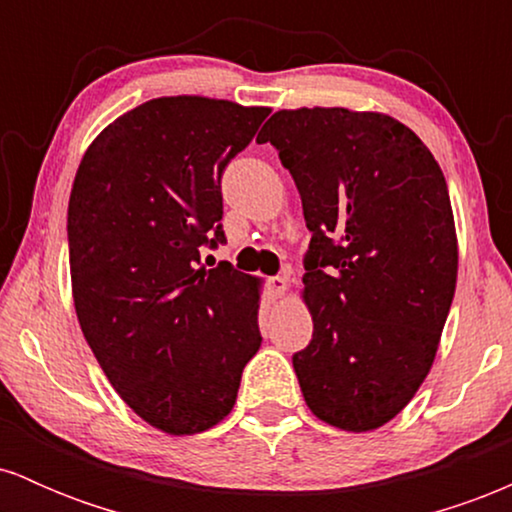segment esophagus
Wrapping results in <instances>:
<instances>
[{
  "instance_id": "34e87169",
  "label": "esophagus",
  "mask_w": 512,
  "mask_h": 512,
  "mask_svg": "<svg viewBox=\"0 0 512 512\" xmlns=\"http://www.w3.org/2000/svg\"><path fill=\"white\" fill-rule=\"evenodd\" d=\"M267 286L274 298H281L286 296V291H289V279H286V276H272V279L267 281Z\"/></svg>"
}]
</instances>
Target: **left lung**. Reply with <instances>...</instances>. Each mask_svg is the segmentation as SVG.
<instances>
[{
    "label": "left lung",
    "mask_w": 512,
    "mask_h": 512,
    "mask_svg": "<svg viewBox=\"0 0 512 512\" xmlns=\"http://www.w3.org/2000/svg\"><path fill=\"white\" fill-rule=\"evenodd\" d=\"M301 192L313 339L293 356L310 411L351 433L385 426L436 358L457 284L448 182L385 113L279 110L262 127ZM260 142V137H257Z\"/></svg>",
    "instance_id": "left-lung-1"
}]
</instances>
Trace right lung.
<instances>
[{
	"label": "right lung",
	"mask_w": 512,
	"mask_h": 512,
	"mask_svg": "<svg viewBox=\"0 0 512 512\" xmlns=\"http://www.w3.org/2000/svg\"><path fill=\"white\" fill-rule=\"evenodd\" d=\"M272 110L207 96H161L88 144L67 209L81 332L139 419L195 436L236 404L260 349L262 279L199 267L223 243L221 175Z\"/></svg>",
	"instance_id": "1"
}]
</instances>
